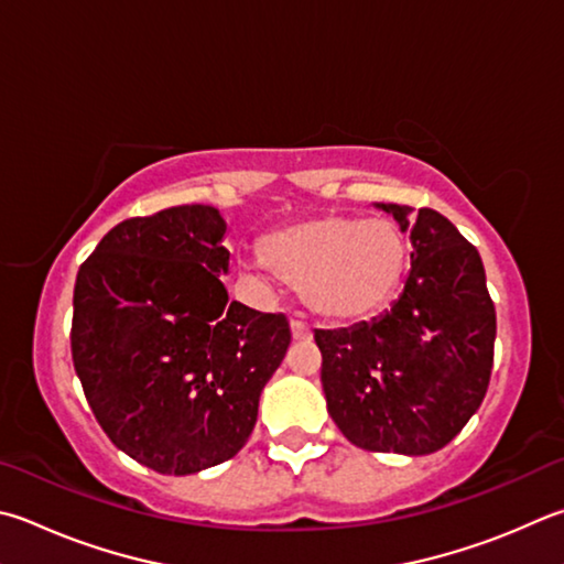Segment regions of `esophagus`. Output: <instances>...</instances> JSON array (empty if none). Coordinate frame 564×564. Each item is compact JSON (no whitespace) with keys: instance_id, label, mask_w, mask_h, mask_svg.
<instances>
[{"instance_id":"1","label":"esophagus","mask_w":564,"mask_h":564,"mask_svg":"<svg viewBox=\"0 0 564 564\" xmlns=\"http://www.w3.org/2000/svg\"><path fill=\"white\" fill-rule=\"evenodd\" d=\"M291 333H293V340H311V327L305 325L303 321H291Z\"/></svg>"}]
</instances>
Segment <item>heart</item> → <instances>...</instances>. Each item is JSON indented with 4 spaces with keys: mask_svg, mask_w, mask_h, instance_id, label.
<instances>
[{
    "mask_svg": "<svg viewBox=\"0 0 564 564\" xmlns=\"http://www.w3.org/2000/svg\"><path fill=\"white\" fill-rule=\"evenodd\" d=\"M265 269L301 291L308 311L335 323L380 313L394 299L409 265V243L392 219L321 214L265 234Z\"/></svg>",
    "mask_w": 564,
    "mask_h": 564,
    "instance_id": "1",
    "label": "heart"
}]
</instances>
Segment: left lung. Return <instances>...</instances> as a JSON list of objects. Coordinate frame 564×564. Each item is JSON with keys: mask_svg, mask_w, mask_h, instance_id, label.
<instances>
[{"mask_svg": "<svg viewBox=\"0 0 564 564\" xmlns=\"http://www.w3.org/2000/svg\"><path fill=\"white\" fill-rule=\"evenodd\" d=\"M412 239V271L384 315L317 330L327 414L367 452L424 456L476 414L494 370L496 308L484 261L444 214L377 204Z\"/></svg>", "mask_w": 564, "mask_h": 564, "instance_id": "obj_1", "label": "left lung"}]
</instances>
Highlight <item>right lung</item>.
<instances>
[{
	"mask_svg": "<svg viewBox=\"0 0 564 564\" xmlns=\"http://www.w3.org/2000/svg\"><path fill=\"white\" fill-rule=\"evenodd\" d=\"M227 221L182 204L112 227L80 263L70 355L98 424L158 474L237 456L291 345L283 313H259L219 281Z\"/></svg>",
	"mask_w": 564,
	"mask_h": 564,
	"instance_id": "add662e5",
	"label": "right lung"
}]
</instances>
